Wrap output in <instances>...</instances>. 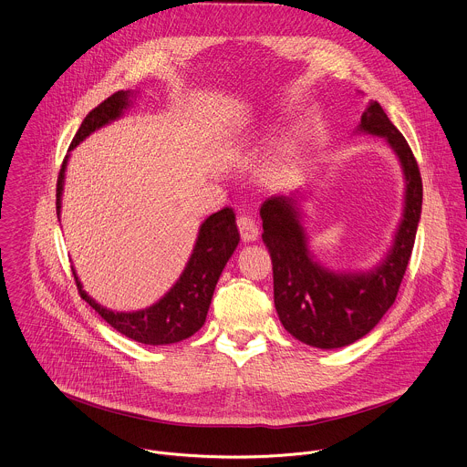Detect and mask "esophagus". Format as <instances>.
<instances>
[{
    "mask_svg": "<svg viewBox=\"0 0 467 467\" xmlns=\"http://www.w3.org/2000/svg\"><path fill=\"white\" fill-rule=\"evenodd\" d=\"M237 228H239L241 239H243L244 243H252V241H255L257 235H259V226H257V223H255L252 217H248V215H243V217L237 219Z\"/></svg>",
    "mask_w": 467,
    "mask_h": 467,
    "instance_id": "obj_1",
    "label": "esophagus"
}]
</instances>
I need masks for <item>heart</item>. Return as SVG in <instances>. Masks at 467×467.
<instances>
[{"label": "heart", "mask_w": 467, "mask_h": 467, "mask_svg": "<svg viewBox=\"0 0 467 467\" xmlns=\"http://www.w3.org/2000/svg\"><path fill=\"white\" fill-rule=\"evenodd\" d=\"M303 128L296 126L292 128L286 137L277 144V148L274 150V153L268 157L266 161V177L270 181H279L281 177H285L286 173H290L297 162H299V155H301V144H303Z\"/></svg>", "instance_id": "obj_1"}]
</instances>
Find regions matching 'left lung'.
<instances>
[{"label": "left lung", "mask_w": 467, "mask_h": 467, "mask_svg": "<svg viewBox=\"0 0 467 467\" xmlns=\"http://www.w3.org/2000/svg\"><path fill=\"white\" fill-rule=\"evenodd\" d=\"M356 133L379 137L403 173V210L392 244L368 270H330L310 250L305 228V190L274 195L261 206L263 243L274 270V303L283 327L317 348L347 347L368 334L392 306L403 279L421 213V179L414 155L376 100Z\"/></svg>", "instance_id": "obj_1"}]
</instances>
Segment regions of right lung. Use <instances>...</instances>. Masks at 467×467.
<instances>
[{
  "label": "right lung",
  "mask_w": 467,
  "mask_h": 467,
  "mask_svg": "<svg viewBox=\"0 0 467 467\" xmlns=\"http://www.w3.org/2000/svg\"><path fill=\"white\" fill-rule=\"evenodd\" d=\"M137 99L135 91H119L95 108L82 122L77 131L69 153L64 159L58 184H57V213L60 221L62 195L66 184V170L71 151L84 142L91 133L100 128L119 120L133 106ZM239 230L235 224V213L232 208H223L221 212L210 215L202 221L192 255L173 283V286L153 305L131 310L117 312L100 303H97L82 286L75 268V279L80 296L120 334L131 337L144 345H171L193 336L206 321L208 308L215 292V285L239 244Z\"/></svg>",
  "instance_id": "obj_1"
}]
</instances>
